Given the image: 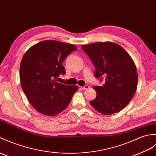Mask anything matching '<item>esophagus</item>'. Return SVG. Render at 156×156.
Listing matches in <instances>:
<instances>
[{
  "label": "esophagus",
  "instance_id": "1",
  "mask_svg": "<svg viewBox=\"0 0 156 156\" xmlns=\"http://www.w3.org/2000/svg\"><path fill=\"white\" fill-rule=\"evenodd\" d=\"M89 88H90V86H89L88 85H86V86H84L82 87V90H87V89H88Z\"/></svg>",
  "mask_w": 156,
  "mask_h": 156
}]
</instances>
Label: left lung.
I'll use <instances>...</instances> for the list:
<instances>
[{"label": "left lung", "mask_w": 156, "mask_h": 156, "mask_svg": "<svg viewBox=\"0 0 156 156\" xmlns=\"http://www.w3.org/2000/svg\"><path fill=\"white\" fill-rule=\"evenodd\" d=\"M81 48L95 66L96 78H105L102 86L93 87L97 95L90 104L104 115L121 111L137 90L138 78L134 62L122 46L114 42H95Z\"/></svg>", "instance_id": "1"}]
</instances>
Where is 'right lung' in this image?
Masks as SVG:
<instances>
[{"label":"right lung","instance_id":"add662e5","mask_svg":"<svg viewBox=\"0 0 156 156\" xmlns=\"http://www.w3.org/2000/svg\"><path fill=\"white\" fill-rule=\"evenodd\" d=\"M76 46L46 40L31 46L22 58L20 80L29 102L39 113L48 116L58 115L71 102L77 86L58 83L65 74L63 61Z\"/></svg>","mask_w":156,"mask_h":156}]
</instances>
